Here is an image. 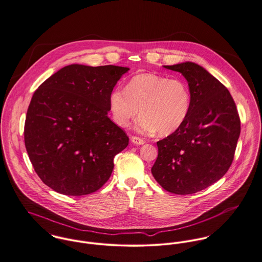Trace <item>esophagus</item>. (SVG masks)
Listing matches in <instances>:
<instances>
[{
    "mask_svg": "<svg viewBox=\"0 0 262 262\" xmlns=\"http://www.w3.org/2000/svg\"><path fill=\"white\" fill-rule=\"evenodd\" d=\"M132 142L135 144V145H144L145 144V141L142 139V138H138V137H132Z\"/></svg>",
    "mask_w": 262,
    "mask_h": 262,
    "instance_id": "esophagus-1",
    "label": "esophagus"
}]
</instances>
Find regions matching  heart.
I'll use <instances>...</instances> for the list:
<instances>
[{
    "label": "heart",
    "instance_id": "heart-1",
    "mask_svg": "<svg viewBox=\"0 0 262 262\" xmlns=\"http://www.w3.org/2000/svg\"><path fill=\"white\" fill-rule=\"evenodd\" d=\"M192 96L188 84L178 78L157 74L134 76L124 88H115L109 95L114 121L122 127L129 125L141 108L137 128L142 133L170 135L186 121Z\"/></svg>",
    "mask_w": 262,
    "mask_h": 262
}]
</instances>
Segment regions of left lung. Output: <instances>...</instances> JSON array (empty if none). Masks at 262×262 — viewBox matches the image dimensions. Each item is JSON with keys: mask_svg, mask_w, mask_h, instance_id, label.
I'll use <instances>...</instances> for the list:
<instances>
[{"mask_svg": "<svg viewBox=\"0 0 262 262\" xmlns=\"http://www.w3.org/2000/svg\"><path fill=\"white\" fill-rule=\"evenodd\" d=\"M164 68L183 75L192 102L183 125L157 142V160L151 171L165 190L192 194L229 170L240 136V118L229 90L200 64L186 61Z\"/></svg>", "mask_w": 262, "mask_h": 262, "instance_id": "8db88e82", "label": "left lung"}]
</instances>
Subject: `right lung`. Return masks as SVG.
Returning <instances> with one entry per match:
<instances>
[{"instance_id":"add662e5","label":"right lung","mask_w":262,"mask_h":262,"mask_svg":"<svg viewBox=\"0 0 262 262\" xmlns=\"http://www.w3.org/2000/svg\"><path fill=\"white\" fill-rule=\"evenodd\" d=\"M129 69L67 66L47 79L28 107L24 142L39 178L54 191L90 194L109 179L128 137L107 116L109 95Z\"/></svg>"}]
</instances>
